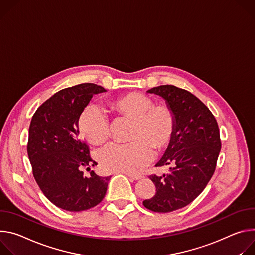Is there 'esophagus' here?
Instances as JSON below:
<instances>
[{"label": "esophagus", "mask_w": 255, "mask_h": 255, "mask_svg": "<svg viewBox=\"0 0 255 255\" xmlns=\"http://www.w3.org/2000/svg\"><path fill=\"white\" fill-rule=\"evenodd\" d=\"M127 176H128L129 178H131V179H133V180H138V179H140V178H143V176H140V175H134V174H130V173H125Z\"/></svg>", "instance_id": "esophagus-1"}]
</instances>
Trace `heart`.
<instances>
[{"instance_id": "heart-1", "label": "heart", "mask_w": 255, "mask_h": 255, "mask_svg": "<svg viewBox=\"0 0 255 255\" xmlns=\"http://www.w3.org/2000/svg\"><path fill=\"white\" fill-rule=\"evenodd\" d=\"M107 109L117 117L132 121L129 144H111L99 154V162L105 171L136 173L153 158V148L159 152L171 142L175 117L171 107L154 104V100L142 93H128L112 98ZM82 136L95 146L103 145L109 136L108 123L94 107L85 109L79 119Z\"/></svg>"}]
</instances>
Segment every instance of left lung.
Here are the masks:
<instances>
[{"instance_id": "left-lung-1", "label": "left lung", "mask_w": 255, "mask_h": 255, "mask_svg": "<svg viewBox=\"0 0 255 255\" xmlns=\"http://www.w3.org/2000/svg\"><path fill=\"white\" fill-rule=\"evenodd\" d=\"M147 92L159 95L171 107L175 128L156 164L173 167L167 174L150 176L156 193L143 204L153 212L169 213L190 204L207 186L221 151L220 131L213 113L190 92L173 85H161Z\"/></svg>"}]
</instances>
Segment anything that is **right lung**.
<instances>
[{"mask_svg": "<svg viewBox=\"0 0 255 255\" xmlns=\"http://www.w3.org/2000/svg\"><path fill=\"white\" fill-rule=\"evenodd\" d=\"M106 90L92 83L63 89L42 103L32 117L27 153L33 176L54 206L69 212H81L97 206L105 196L110 176L101 177L89 148L78 137L79 119L94 94Z\"/></svg>", "mask_w": 255, "mask_h": 255, "instance_id": "1", "label": "right lung"}]
</instances>
